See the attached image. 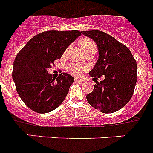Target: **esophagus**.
Listing matches in <instances>:
<instances>
[{
	"instance_id": "34e87169",
	"label": "esophagus",
	"mask_w": 153,
	"mask_h": 153,
	"mask_svg": "<svg viewBox=\"0 0 153 153\" xmlns=\"http://www.w3.org/2000/svg\"><path fill=\"white\" fill-rule=\"evenodd\" d=\"M74 82H80V83L83 82V81L82 80V79H78V78H75V79H74Z\"/></svg>"
}]
</instances>
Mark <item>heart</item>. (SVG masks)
<instances>
[{
    "label": "heart",
    "instance_id": "1",
    "mask_svg": "<svg viewBox=\"0 0 153 153\" xmlns=\"http://www.w3.org/2000/svg\"><path fill=\"white\" fill-rule=\"evenodd\" d=\"M80 45L81 48H82V50L85 49V48H88L91 46H96V45L94 42L89 38H84L80 42ZM70 71L74 74H76V75H79V74L82 73V67L78 64H72V65L70 66Z\"/></svg>",
    "mask_w": 153,
    "mask_h": 153
}]
</instances>
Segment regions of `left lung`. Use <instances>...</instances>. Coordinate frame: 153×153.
<instances>
[{
	"label": "left lung",
	"mask_w": 153,
	"mask_h": 153,
	"mask_svg": "<svg viewBox=\"0 0 153 153\" xmlns=\"http://www.w3.org/2000/svg\"><path fill=\"white\" fill-rule=\"evenodd\" d=\"M97 45L99 56L94 68L89 71L95 81L94 90L86 95L89 104L103 113L119 111L130 101L137 82V63L126 45L100 30L82 31Z\"/></svg>",
	"instance_id": "8db88e82"
}]
</instances>
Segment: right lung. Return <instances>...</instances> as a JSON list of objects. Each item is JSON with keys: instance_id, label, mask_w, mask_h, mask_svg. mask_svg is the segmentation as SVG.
<instances>
[{"instance_id": "obj_1", "label": "right lung", "mask_w": 153, "mask_h": 153, "mask_svg": "<svg viewBox=\"0 0 153 153\" xmlns=\"http://www.w3.org/2000/svg\"><path fill=\"white\" fill-rule=\"evenodd\" d=\"M80 35L79 30L42 32L33 37L17 54L12 79L23 103L33 111L49 112L64 100L74 78L67 73L53 78L48 69Z\"/></svg>"}]
</instances>
